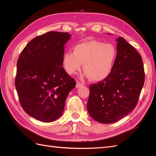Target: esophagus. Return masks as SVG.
<instances>
[{"mask_svg":"<svg viewBox=\"0 0 156 156\" xmlns=\"http://www.w3.org/2000/svg\"><path fill=\"white\" fill-rule=\"evenodd\" d=\"M82 86H83V84L82 83H81V82H76V88H80V87H81Z\"/></svg>","mask_w":156,"mask_h":156,"instance_id":"esophagus-1","label":"esophagus"}]
</instances>
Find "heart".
Segmentation results:
<instances>
[{"instance_id":"heart-1","label":"heart","mask_w":156,"mask_h":156,"mask_svg":"<svg viewBox=\"0 0 156 156\" xmlns=\"http://www.w3.org/2000/svg\"><path fill=\"white\" fill-rule=\"evenodd\" d=\"M73 53L66 52L63 55L62 64L69 75H74L82 69L91 80L100 82L108 78L113 69L117 58L114 45L90 40L76 44Z\"/></svg>"}]
</instances>
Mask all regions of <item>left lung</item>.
<instances>
[{"instance_id":"8db88e82","label":"left lung","mask_w":156,"mask_h":156,"mask_svg":"<svg viewBox=\"0 0 156 156\" xmlns=\"http://www.w3.org/2000/svg\"><path fill=\"white\" fill-rule=\"evenodd\" d=\"M117 54L111 74L90 86L87 110L101 123L120 120L136 107L145 81L140 54L125 39H117Z\"/></svg>"}]
</instances>
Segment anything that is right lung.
<instances>
[{
	"label": "right lung",
	"mask_w": 156,
	"mask_h": 156,
	"mask_svg": "<svg viewBox=\"0 0 156 156\" xmlns=\"http://www.w3.org/2000/svg\"><path fill=\"white\" fill-rule=\"evenodd\" d=\"M68 33L49 31L29 43L16 64L15 87L27 113L42 122L58 119L76 82L62 67Z\"/></svg>",
	"instance_id": "obj_1"
}]
</instances>
